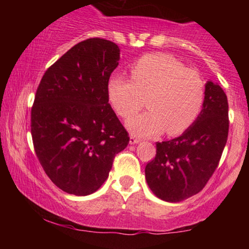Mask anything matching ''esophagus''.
I'll use <instances>...</instances> for the list:
<instances>
[{"instance_id": "obj_1", "label": "esophagus", "mask_w": 249, "mask_h": 249, "mask_svg": "<svg viewBox=\"0 0 249 249\" xmlns=\"http://www.w3.org/2000/svg\"><path fill=\"white\" fill-rule=\"evenodd\" d=\"M139 142H141V139L137 138V137H134V136H131V137H130V144H131V145L138 144Z\"/></svg>"}]
</instances>
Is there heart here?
I'll return each instance as SVG.
<instances>
[{
    "mask_svg": "<svg viewBox=\"0 0 249 249\" xmlns=\"http://www.w3.org/2000/svg\"><path fill=\"white\" fill-rule=\"evenodd\" d=\"M131 81L112 76L107 97L117 115L128 119L144 107L150 110L127 122L137 136L165 132L177 136L187 130L201 112L205 83L196 70L165 53H151L138 59L130 69Z\"/></svg>",
    "mask_w": 249,
    "mask_h": 249,
    "instance_id": "1",
    "label": "heart"
}]
</instances>
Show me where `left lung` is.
I'll use <instances>...</instances> for the list:
<instances>
[{
    "label": "left lung",
    "instance_id": "1",
    "mask_svg": "<svg viewBox=\"0 0 249 249\" xmlns=\"http://www.w3.org/2000/svg\"><path fill=\"white\" fill-rule=\"evenodd\" d=\"M227 96L218 83L205 85V101L196 122L178 138L157 142L145 178L159 199L179 202L199 193L218 167L228 136Z\"/></svg>",
    "mask_w": 249,
    "mask_h": 249
}]
</instances>
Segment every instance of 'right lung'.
I'll list each match as a JSON object with an SVG mask.
<instances>
[{
    "label": "right lung",
    "instance_id": "1",
    "mask_svg": "<svg viewBox=\"0 0 249 249\" xmlns=\"http://www.w3.org/2000/svg\"><path fill=\"white\" fill-rule=\"evenodd\" d=\"M116 43L89 38L45 71L31 108V136L47 176L84 196L107 179L130 137L108 104L107 82L118 67Z\"/></svg>",
    "mask_w": 249,
    "mask_h": 249
}]
</instances>
